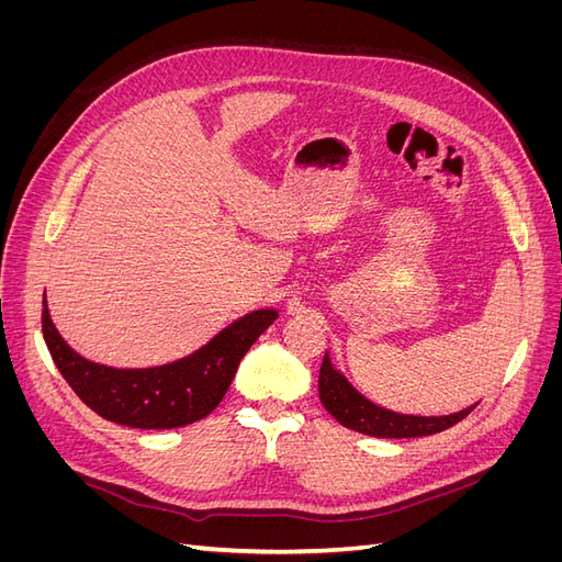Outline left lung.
Masks as SVG:
<instances>
[{"mask_svg":"<svg viewBox=\"0 0 562 562\" xmlns=\"http://www.w3.org/2000/svg\"><path fill=\"white\" fill-rule=\"evenodd\" d=\"M318 396L326 411L342 424V427L359 431L366 436L378 438H419L440 434L457 422H462L475 405L459 411L446 417H419V415H398L394 411H386L375 403H370L366 396L356 391L345 375L333 368L328 353L323 356L321 375H318Z\"/></svg>","mask_w":562,"mask_h":562,"instance_id":"1","label":"left lung"}]
</instances>
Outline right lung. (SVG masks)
<instances>
[{
	"instance_id": "1",
	"label": "right lung",
	"mask_w": 562,
	"mask_h": 562,
	"mask_svg": "<svg viewBox=\"0 0 562 562\" xmlns=\"http://www.w3.org/2000/svg\"><path fill=\"white\" fill-rule=\"evenodd\" d=\"M274 310L250 312L229 323L209 345L180 361L157 368L119 370L81 359L67 347L48 316L46 297L42 333L56 368L93 413L131 429H178L211 415L225 398L246 351L271 323Z\"/></svg>"
}]
</instances>
